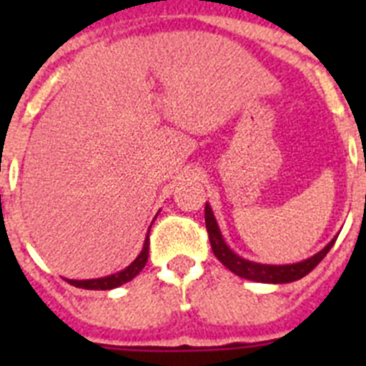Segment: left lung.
Masks as SVG:
<instances>
[{
    "label": "left lung",
    "mask_w": 366,
    "mask_h": 366,
    "mask_svg": "<svg viewBox=\"0 0 366 366\" xmlns=\"http://www.w3.org/2000/svg\"><path fill=\"white\" fill-rule=\"evenodd\" d=\"M205 225L207 232H209V240H211L212 253L216 254L223 266L227 267L229 271H232L234 274L242 277V279L253 280V282H264V284H287L295 282V280L302 279L313 267L322 260V258L328 254V251L332 249V245L335 244L337 236L332 238L325 247L315 253L313 257L306 258L302 262H297V264H284V266H273V264H260V262L247 260V258L236 254L225 240H223L222 231L218 227V222L214 218V212H212L211 205L207 203L205 205Z\"/></svg>",
    "instance_id": "obj_1"
}]
</instances>
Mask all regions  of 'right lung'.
I'll return each instance as SVG.
<instances>
[{"label":"right lung","instance_id":"1","mask_svg":"<svg viewBox=\"0 0 366 366\" xmlns=\"http://www.w3.org/2000/svg\"><path fill=\"white\" fill-rule=\"evenodd\" d=\"M150 227H152V225H150ZM148 232H150V231H148ZM148 245H150V242H148V234H147V240H144L143 249H141V253L137 254V258L132 262L130 266L124 267L122 271H119V273L108 274V277H100V279H89V280L66 279V280L71 284V286L82 287V290H113V287L122 286V284L130 282L132 279H135V277H137V274L143 271V267L147 266Z\"/></svg>","mask_w":366,"mask_h":366}]
</instances>
